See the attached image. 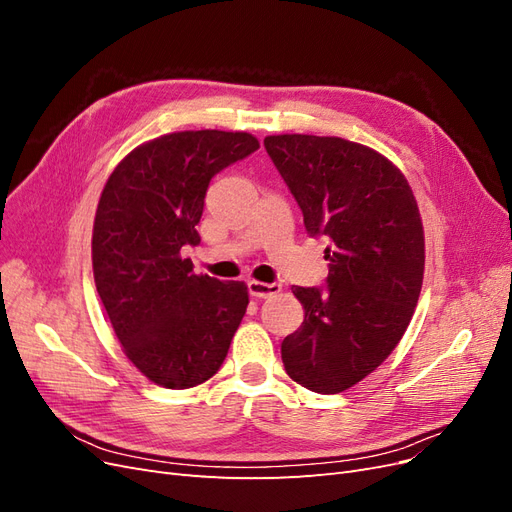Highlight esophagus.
Segmentation results:
<instances>
[{
    "label": "esophagus",
    "mask_w": 512,
    "mask_h": 512,
    "mask_svg": "<svg viewBox=\"0 0 512 512\" xmlns=\"http://www.w3.org/2000/svg\"><path fill=\"white\" fill-rule=\"evenodd\" d=\"M247 290H250L252 297L256 299H269L273 294H277L282 290L280 284H265V282H258V280H250L247 282Z\"/></svg>",
    "instance_id": "34e87169"
}]
</instances>
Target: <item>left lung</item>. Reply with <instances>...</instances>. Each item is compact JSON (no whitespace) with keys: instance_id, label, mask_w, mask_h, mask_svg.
<instances>
[{"instance_id":"1","label":"left lung","mask_w":512,"mask_h":512,"mask_svg":"<svg viewBox=\"0 0 512 512\" xmlns=\"http://www.w3.org/2000/svg\"><path fill=\"white\" fill-rule=\"evenodd\" d=\"M267 153L329 241L327 288L292 292L305 309L282 342L286 374L335 395L384 363L412 320L425 271V232L404 173L376 149L339 136L275 134Z\"/></svg>"}]
</instances>
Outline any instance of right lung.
Returning a JSON list of instances; mask_svg holds the SVG:
<instances>
[{
    "label": "right lung",
    "instance_id": "obj_1",
    "mask_svg": "<svg viewBox=\"0 0 512 512\" xmlns=\"http://www.w3.org/2000/svg\"><path fill=\"white\" fill-rule=\"evenodd\" d=\"M260 147L247 132L185 130L123 158L100 196L91 262L123 354L164 389H192L222 367L245 316L247 286L196 275L209 181Z\"/></svg>",
    "mask_w": 512,
    "mask_h": 512
}]
</instances>
